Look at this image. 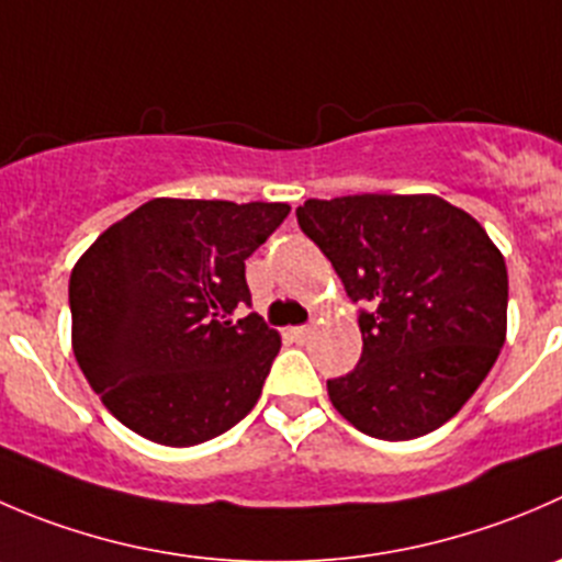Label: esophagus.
Instances as JSON below:
<instances>
[{
  "instance_id": "obj_1",
  "label": "esophagus",
  "mask_w": 562,
  "mask_h": 562,
  "mask_svg": "<svg viewBox=\"0 0 562 562\" xmlns=\"http://www.w3.org/2000/svg\"><path fill=\"white\" fill-rule=\"evenodd\" d=\"M288 335H291L296 342H304L310 337V326H291V331H288Z\"/></svg>"
}]
</instances>
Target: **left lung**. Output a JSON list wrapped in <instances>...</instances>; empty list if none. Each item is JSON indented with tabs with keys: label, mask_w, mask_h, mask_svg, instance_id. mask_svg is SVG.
<instances>
[{
	"label": "left lung",
	"mask_w": 562,
	"mask_h": 562,
	"mask_svg": "<svg viewBox=\"0 0 562 562\" xmlns=\"http://www.w3.org/2000/svg\"><path fill=\"white\" fill-rule=\"evenodd\" d=\"M299 227L362 302V357L326 381L357 431L403 442L461 412L508 331V269L481 222L437 194L307 200Z\"/></svg>",
	"instance_id": "left-lung-1"
}]
</instances>
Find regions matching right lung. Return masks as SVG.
Instances as JSON below:
<instances>
[{
	"mask_svg": "<svg viewBox=\"0 0 562 562\" xmlns=\"http://www.w3.org/2000/svg\"><path fill=\"white\" fill-rule=\"evenodd\" d=\"M288 214V203L156 198L76 260V362L125 428L192 448L252 412L280 331L233 315L252 299L244 260Z\"/></svg>",
	"mask_w": 562,
	"mask_h": 562,
	"instance_id": "1",
	"label": "right lung"
}]
</instances>
